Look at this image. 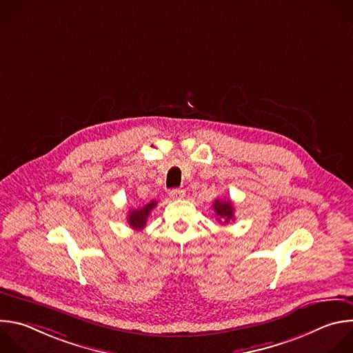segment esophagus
<instances>
[{
	"instance_id": "obj_1",
	"label": "esophagus",
	"mask_w": 353,
	"mask_h": 353,
	"mask_svg": "<svg viewBox=\"0 0 353 353\" xmlns=\"http://www.w3.org/2000/svg\"><path fill=\"white\" fill-rule=\"evenodd\" d=\"M184 194H185V191L181 190V188H173V190L169 191V196L172 199H180V198L184 196Z\"/></svg>"
}]
</instances>
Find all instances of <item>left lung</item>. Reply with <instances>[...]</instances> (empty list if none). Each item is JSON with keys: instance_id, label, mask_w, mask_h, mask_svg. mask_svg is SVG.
<instances>
[{"instance_id": "1", "label": "left lung", "mask_w": 353, "mask_h": 353, "mask_svg": "<svg viewBox=\"0 0 353 353\" xmlns=\"http://www.w3.org/2000/svg\"><path fill=\"white\" fill-rule=\"evenodd\" d=\"M212 208H214V212H215V216H216L218 222L226 225V223H229L230 221L234 219V207H233V203L230 199L226 201V199L216 198L214 201Z\"/></svg>"}]
</instances>
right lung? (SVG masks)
Instances as JSON below:
<instances>
[{
    "label": "right lung",
    "instance_id": "right-lung-1",
    "mask_svg": "<svg viewBox=\"0 0 353 353\" xmlns=\"http://www.w3.org/2000/svg\"><path fill=\"white\" fill-rule=\"evenodd\" d=\"M157 201H150L146 205L139 207V208H134L128 212V218L127 222L128 225L135 229V230H142L146 225V219L149 216V214L152 212V210L157 207Z\"/></svg>",
    "mask_w": 353,
    "mask_h": 353
}]
</instances>
